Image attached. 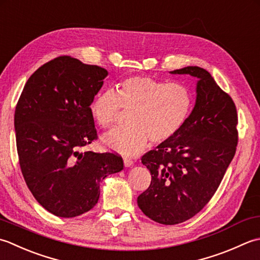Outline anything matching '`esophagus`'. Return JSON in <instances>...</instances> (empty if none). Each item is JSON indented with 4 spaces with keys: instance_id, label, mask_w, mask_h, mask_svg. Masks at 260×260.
<instances>
[{
    "instance_id": "34e87169",
    "label": "esophagus",
    "mask_w": 260,
    "mask_h": 260,
    "mask_svg": "<svg viewBox=\"0 0 260 260\" xmlns=\"http://www.w3.org/2000/svg\"><path fill=\"white\" fill-rule=\"evenodd\" d=\"M123 162H124L125 167H130V166L134 165V161H132V159H130V158H124Z\"/></svg>"
}]
</instances>
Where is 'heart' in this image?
I'll return each mask as SVG.
<instances>
[{
	"label": "heart",
	"mask_w": 260,
	"mask_h": 260,
	"mask_svg": "<svg viewBox=\"0 0 260 260\" xmlns=\"http://www.w3.org/2000/svg\"><path fill=\"white\" fill-rule=\"evenodd\" d=\"M190 104V94L182 84L135 75L122 79L115 94L99 93L89 105V112L100 128L111 129L123 111H130L128 128L112 131L103 141L115 151L137 155L149 140L159 145L176 135L187 118Z\"/></svg>",
	"instance_id": "heart-1"
}]
</instances>
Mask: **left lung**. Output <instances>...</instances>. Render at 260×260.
Returning <instances> with one entry per match:
<instances>
[{
	"mask_svg": "<svg viewBox=\"0 0 260 260\" xmlns=\"http://www.w3.org/2000/svg\"><path fill=\"white\" fill-rule=\"evenodd\" d=\"M171 73L199 78L197 103L176 135L141 157L151 183L137 201L145 215L166 225L193 218L209 203L238 145L236 104L211 74L197 66Z\"/></svg>",
	"mask_w": 260,
	"mask_h": 260,
	"instance_id": "1",
	"label": "left lung"
}]
</instances>
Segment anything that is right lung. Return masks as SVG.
I'll return each instance as SVG.
<instances>
[{
	"label": "right lung",
	"instance_id": "1",
	"mask_svg": "<svg viewBox=\"0 0 260 260\" xmlns=\"http://www.w3.org/2000/svg\"><path fill=\"white\" fill-rule=\"evenodd\" d=\"M108 75L104 68L59 56L39 67L15 107L19 164L39 204L60 218L92 210L100 183L123 169L115 152H81L98 140L89 105Z\"/></svg>",
	"mask_w": 260,
	"mask_h": 260
}]
</instances>
